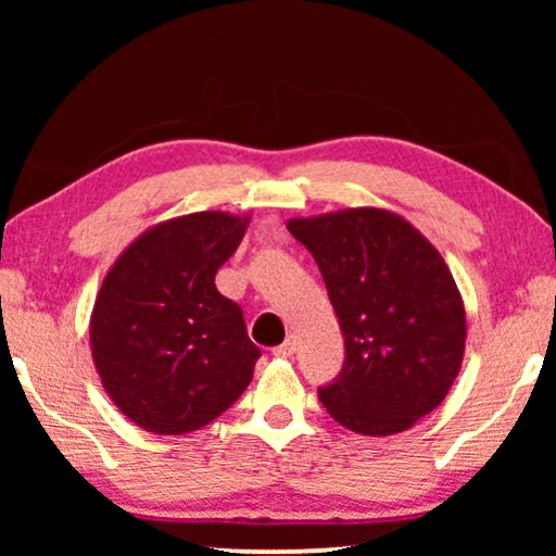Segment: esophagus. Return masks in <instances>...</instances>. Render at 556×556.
<instances>
[{
	"label": "esophagus",
	"instance_id": "34e87169",
	"mask_svg": "<svg viewBox=\"0 0 556 556\" xmlns=\"http://www.w3.org/2000/svg\"><path fill=\"white\" fill-rule=\"evenodd\" d=\"M273 354H276L278 359H288V356H293L295 354V337H288L283 344L273 349Z\"/></svg>",
	"mask_w": 556,
	"mask_h": 556
}]
</instances>
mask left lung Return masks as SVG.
<instances>
[{
    "instance_id": "left-lung-1",
    "label": "left lung",
    "mask_w": 556,
    "mask_h": 556,
    "mask_svg": "<svg viewBox=\"0 0 556 556\" xmlns=\"http://www.w3.org/2000/svg\"><path fill=\"white\" fill-rule=\"evenodd\" d=\"M288 232L321 270L346 359L318 400L346 430L384 438L432 413L458 377L466 308L425 235L382 207L293 217Z\"/></svg>"
}]
</instances>
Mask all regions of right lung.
I'll list each match as a JSON object with an SVG mask.
<instances>
[{"label": "right lung", "instance_id": "obj_1", "mask_svg": "<svg viewBox=\"0 0 556 556\" xmlns=\"http://www.w3.org/2000/svg\"><path fill=\"white\" fill-rule=\"evenodd\" d=\"M250 215L204 210L141 232L105 273L90 314V352L121 413L156 435H185L245 392L261 349L217 268Z\"/></svg>", "mask_w": 556, "mask_h": 556}]
</instances>
